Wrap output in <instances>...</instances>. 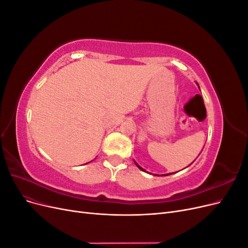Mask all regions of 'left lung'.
Listing matches in <instances>:
<instances>
[{"mask_svg": "<svg viewBox=\"0 0 248 248\" xmlns=\"http://www.w3.org/2000/svg\"><path fill=\"white\" fill-rule=\"evenodd\" d=\"M198 86H199V84H198ZM199 89H200V87H199ZM133 161H134V160H133ZM134 163H136V166H137V167H138V168H139V169H140V170H144V171H147L146 170H144V169H142V168H140V167L139 166V164H138V163H137L136 161H134ZM147 172H149V171H147ZM149 174H151V172H149ZM153 175H154V176H168V174H167V175H157V174H153ZM169 175H170V174H169Z\"/></svg>", "mask_w": 248, "mask_h": 248, "instance_id": "obj_1", "label": "left lung"}]
</instances>
